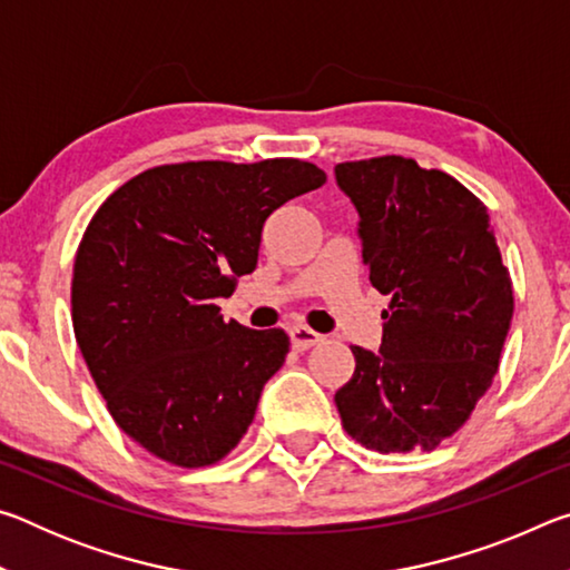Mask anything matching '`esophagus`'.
<instances>
[{"label": "esophagus", "instance_id": "esophagus-1", "mask_svg": "<svg viewBox=\"0 0 570 570\" xmlns=\"http://www.w3.org/2000/svg\"><path fill=\"white\" fill-rule=\"evenodd\" d=\"M288 336H292V346L298 352L308 350V346L320 344L322 342V334H316L314 330H308V326H292V332H288Z\"/></svg>", "mask_w": 570, "mask_h": 570}]
</instances>
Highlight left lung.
<instances>
[{"label":"left lung","instance_id":"8db88e82","mask_svg":"<svg viewBox=\"0 0 570 570\" xmlns=\"http://www.w3.org/2000/svg\"><path fill=\"white\" fill-rule=\"evenodd\" d=\"M370 282L390 294L380 352L352 346L342 424L377 452L435 450L488 392L513 320V284L482 200L412 158L340 163Z\"/></svg>","mask_w":570,"mask_h":570}]
</instances>
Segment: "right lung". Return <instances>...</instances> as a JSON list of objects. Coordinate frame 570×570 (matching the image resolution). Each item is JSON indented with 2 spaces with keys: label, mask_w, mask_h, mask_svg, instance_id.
<instances>
[{
  "label": "right lung",
  "mask_w": 570,
  "mask_h": 570,
  "mask_svg": "<svg viewBox=\"0 0 570 570\" xmlns=\"http://www.w3.org/2000/svg\"><path fill=\"white\" fill-rule=\"evenodd\" d=\"M324 180L296 158L176 163L92 216L75 256V340L112 420L150 455L204 468L246 435L288 336L224 322L216 298L256 268L266 218Z\"/></svg>",
  "instance_id": "obj_1"
}]
</instances>
